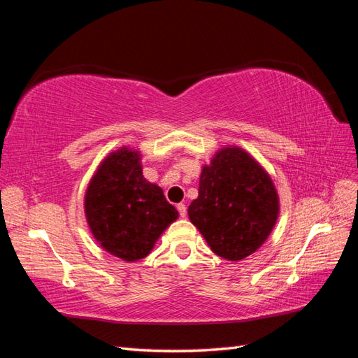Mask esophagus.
I'll use <instances>...</instances> for the list:
<instances>
[{"mask_svg":"<svg viewBox=\"0 0 358 358\" xmlns=\"http://www.w3.org/2000/svg\"><path fill=\"white\" fill-rule=\"evenodd\" d=\"M177 209H178V214H180V217H186V214H187V208H186V204L185 203H180V204H177Z\"/></svg>","mask_w":358,"mask_h":358,"instance_id":"obj_1","label":"esophagus"}]
</instances>
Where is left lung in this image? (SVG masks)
Here are the masks:
<instances>
[{"instance_id":"obj_1","label":"left lung","mask_w":358,"mask_h":358,"mask_svg":"<svg viewBox=\"0 0 358 358\" xmlns=\"http://www.w3.org/2000/svg\"><path fill=\"white\" fill-rule=\"evenodd\" d=\"M187 212L210 249L237 262L268 238L277 222L278 196L260 164L245 150L226 148L203 167L199 199Z\"/></svg>"}]
</instances>
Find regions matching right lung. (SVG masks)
I'll use <instances>...</instances> for the list:
<instances>
[{
	"label": "right lung",
	"instance_id": "right-lung-1",
	"mask_svg": "<svg viewBox=\"0 0 358 358\" xmlns=\"http://www.w3.org/2000/svg\"><path fill=\"white\" fill-rule=\"evenodd\" d=\"M85 208L96 241L126 262L146 257L178 217L162 187L143 177L138 152L126 148L109 155L96 171Z\"/></svg>",
	"mask_w": 358,
	"mask_h": 358
}]
</instances>
